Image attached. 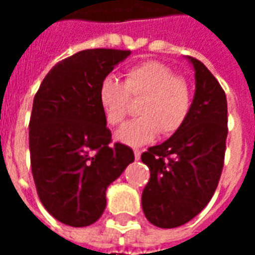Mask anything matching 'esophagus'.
I'll return each mask as SVG.
<instances>
[{
    "mask_svg": "<svg viewBox=\"0 0 255 255\" xmlns=\"http://www.w3.org/2000/svg\"><path fill=\"white\" fill-rule=\"evenodd\" d=\"M133 154H135V158H136V160H139V158H140V154H142V150L135 149L133 150Z\"/></svg>",
    "mask_w": 255,
    "mask_h": 255,
    "instance_id": "34e87169",
    "label": "esophagus"
}]
</instances>
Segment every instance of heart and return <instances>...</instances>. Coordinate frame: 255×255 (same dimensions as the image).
Wrapping results in <instances>:
<instances>
[{
	"label": "heart",
	"instance_id": "heart-1",
	"mask_svg": "<svg viewBox=\"0 0 255 255\" xmlns=\"http://www.w3.org/2000/svg\"><path fill=\"white\" fill-rule=\"evenodd\" d=\"M129 101L139 102L140 117L126 124L116 139L128 146L151 142L157 135L172 136L187 122L192 90L186 79L168 65L146 61L124 73V82L106 76L98 87V102L106 123L117 127L129 113Z\"/></svg>",
	"mask_w": 255,
	"mask_h": 255
}]
</instances>
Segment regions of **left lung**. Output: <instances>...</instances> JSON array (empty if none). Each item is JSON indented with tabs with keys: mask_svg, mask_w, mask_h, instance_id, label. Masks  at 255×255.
Returning <instances> with one entry per match:
<instances>
[{
	"mask_svg": "<svg viewBox=\"0 0 255 255\" xmlns=\"http://www.w3.org/2000/svg\"><path fill=\"white\" fill-rule=\"evenodd\" d=\"M187 60L195 71V94L187 122L140 157L150 169L142 208L146 219L160 228L180 227L201 213L213 197L224 166L227 97L199 60L190 56Z\"/></svg>",
	"mask_w": 255,
	"mask_h": 255,
	"instance_id": "left-lung-1",
	"label": "left lung"
}]
</instances>
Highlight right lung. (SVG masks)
<instances>
[{"label": "right lung", "mask_w": 255, "mask_h": 255, "mask_svg": "<svg viewBox=\"0 0 255 255\" xmlns=\"http://www.w3.org/2000/svg\"><path fill=\"white\" fill-rule=\"evenodd\" d=\"M129 50L87 49L57 63L36 91L30 119L36 192L63 224L87 227L106 206V188L131 164L132 149L111 146L98 102L101 82Z\"/></svg>", "instance_id": "add662e5"}]
</instances>
